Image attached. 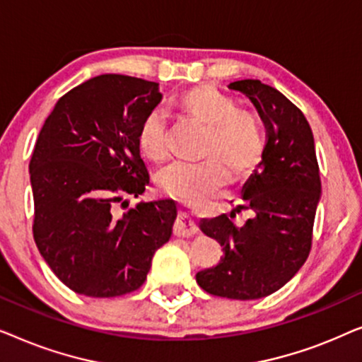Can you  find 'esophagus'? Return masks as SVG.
I'll use <instances>...</instances> for the list:
<instances>
[{
    "label": "esophagus",
    "mask_w": 362,
    "mask_h": 362,
    "mask_svg": "<svg viewBox=\"0 0 362 362\" xmlns=\"http://www.w3.org/2000/svg\"><path fill=\"white\" fill-rule=\"evenodd\" d=\"M197 232L196 222L191 219L186 212H181L175 222V234L180 237H191Z\"/></svg>",
    "instance_id": "34e87169"
}]
</instances>
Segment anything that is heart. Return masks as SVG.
Instances as JSON below:
<instances>
[{"label": "heart", "instance_id": "1", "mask_svg": "<svg viewBox=\"0 0 362 362\" xmlns=\"http://www.w3.org/2000/svg\"><path fill=\"white\" fill-rule=\"evenodd\" d=\"M180 108L187 117L207 128L202 163H173L158 176V186L171 199L199 204L221 192L229 182V171L247 175L264 155L265 138L260 123L249 112L237 110L230 97L212 87H197L180 98ZM168 115L155 108L143 118L138 145L143 155L163 161L166 150Z\"/></svg>", "mask_w": 362, "mask_h": 362}]
</instances>
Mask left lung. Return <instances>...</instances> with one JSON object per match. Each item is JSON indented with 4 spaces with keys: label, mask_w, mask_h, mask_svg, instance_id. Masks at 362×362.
Masks as SVG:
<instances>
[{
    "label": "left lung",
    "mask_w": 362,
    "mask_h": 362,
    "mask_svg": "<svg viewBox=\"0 0 362 362\" xmlns=\"http://www.w3.org/2000/svg\"><path fill=\"white\" fill-rule=\"evenodd\" d=\"M244 93L267 130L262 161L242 187L230 214L202 219L199 229L222 247L221 262L196 274L207 293L257 300L275 293L303 267L311 249L321 181L310 123L284 93L260 81L232 82ZM249 209L244 225L231 221Z\"/></svg>",
    "instance_id": "left-lung-1"
}]
</instances>
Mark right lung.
<instances>
[{"label":"right lung","instance_id":"right-lung-1","mask_svg":"<svg viewBox=\"0 0 362 362\" xmlns=\"http://www.w3.org/2000/svg\"><path fill=\"white\" fill-rule=\"evenodd\" d=\"M160 83L103 74L67 92L39 133L29 163L34 240L59 280L78 295L112 298L146 280L173 234L175 201L140 202L150 185L138 130Z\"/></svg>","mask_w":362,"mask_h":362}]
</instances>
